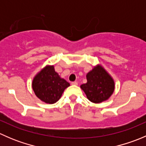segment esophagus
I'll list each match as a JSON object with an SVG mask.
<instances>
[{
    "label": "esophagus",
    "instance_id": "34e87169",
    "mask_svg": "<svg viewBox=\"0 0 146 146\" xmlns=\"http://www.w3.org/2000/svg\"><path fill=\"white\" fill-rule=\"evenodd\" d=\"M71 84H72V85H78V82H76V81L72 82Z\"/></svg>",
    "mask_w": 146,
    "mask_h": 146
}]
</instances>
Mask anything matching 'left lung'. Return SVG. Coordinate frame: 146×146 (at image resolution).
Listing matches in <instances>:
<instances>
[{"instance_id":"left-lung-1","label":"left lung","mask_w":146,"mask_h":146,"mask_svg":"<svg viewBox=\"0 0 146 146\" xmlns=\"http://www.w3.org/2000/svg\"><path fill=\"white\" fill-rule=\"evenodd\" d=\"M87 83L80 86L90 101L100 103L105 101L113 93L114 82L101 66L95 67L87 74Z\"/></svg>"}]
</instances>
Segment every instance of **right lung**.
<instances>
[{"label": "right lung", "mask_w": 146, "mask_h": 146, "mask_svg": "<svg viewBox=\"0 0 146 146\" xmlns=\"http://www.w3.org/2000/svg\"><path fill=\"white\" fill-rule=\"evenodd\" d=\"M69 85L68 82L55 72L53 66H46L41 70L32 82V88L36 97L48 104L56 102Z\"/></svg>", "instance_id": "add662e5"}]
</instances>
